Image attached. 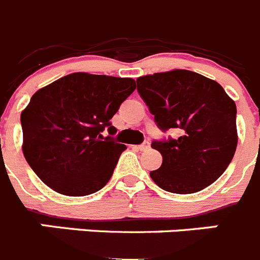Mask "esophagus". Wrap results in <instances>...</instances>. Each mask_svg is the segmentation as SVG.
Returning <instances> with one entry per match:
<instances>
[{"instance_id":"1","label":"esophagus","mask_w":260,"mask_h":260,"mask_svg":"<svg viewBox=\"0 0 260 260\" xmlns=\"http://www.w3.org/2000/svg\"><path fill=\"white\" fill-rule=\"evenodd\" d=\"M138 148H139L140 151H147V149H149V142H144L143 144L138 146Z\"/></svg>"}]
</instances>
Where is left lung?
<instances>
[{"instance_id":"8db88e82","label":"left lung","mask_w":260,"mask_h":260,"mask_svg":"<svg viewBox=\"0 0 260 260\" xmlns=\"http://www.w3.org/2000/svg\"><path fill=\"white\" fill-rule=\"evenodd\" d=\"M138 92L162 132L177 139L153 140L162 156L152 180L171 193L202 190L225 171L237 147L235 102L216 81L187 70L137 78Z\"/></svg>"}]
</instances>
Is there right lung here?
<instances>
[{"instance_id":"add662e5","label":"right lung","mask_w":260,"mask_h":260,"mask_svg":"<svg viewBox=\"0 0 260 260\" xmlns=\"http://www.w3.org/2000/svg\"><path fill=\"white\" fill-rule=\"evenodd\" d=\"M135 90L133 78L71 73L33 94L21 112L23 153L42 182L66 196H87L111 179L125 144L104 138Z\"/></svg>"}]
</instances>
